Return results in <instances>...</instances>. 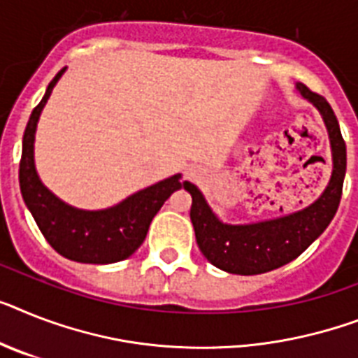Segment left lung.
I'll list each match as a JSON object with an SVG mask.
<instances>
[{"instance_id": "obj_1", "label": "left lung", "mask_w": 358, "mask_h": 358, "mask_svg": "<svg viewBox=\"0 0 358 358\" xmlns=\"http://www.w3.org/2000/svg\"><path fill=\"white\" fill-rule=\"evenodd\" d=\"M294 90L303 100L317 108L329 135L333 172L326 190L317 201L302 210L273 220L232 225L214 214L196 185L190 181L182 185L192 196L190 220L196 230L197 247L214 267L225 273L250 276L289 264L327 229L336 214L345 177V143L341 126L324 96L313 93L300 82L294 84Z\"/></svg>"}]
</instances>
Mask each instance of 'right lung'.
I'll return each mask as SVG.
<instances>
[{"label": "right lung", "mask_w": 358, "mask_h": 358, "mask_svg": "<svg viewBox=\"0 0 358 358\" xmlns=\"http://www.w3.org/2000/svg\"><path fill=\"white\" fill-rule=\"evenodd\" d=\"M64 73L66 67L47 85L43 99L32 109L27 122L20 162V190L43 238L64 258L94 265L122 262L143 245L155 214L185 182H181V173H176L102 210H82L56 197L36 172L34 137L41 111Z\"/></svg>", "instance_id": "obj_1"}]
</instances>
